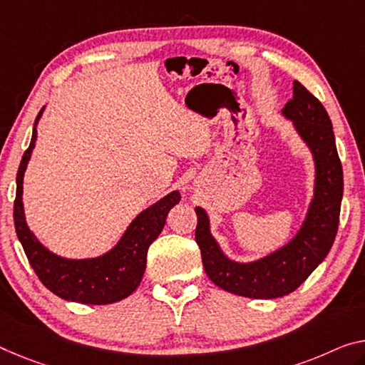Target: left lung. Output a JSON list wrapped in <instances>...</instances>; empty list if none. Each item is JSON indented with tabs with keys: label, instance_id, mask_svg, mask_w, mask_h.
Instances as JSON below:
<instances>
[{
	"label": "left lung",
	"instance_id": "8db88e82",
	"mask_svg": "<svg viewBox=\"0 0 365 365\" xmlns=\"http://www.w3.org/2000/svg\"><path fill=\"white\" fill-rule=\"evenodd\" d=\"M282 114L294 122L310 147L317 168L315 195L292 241L259 261L235 262L222 253L210 235L205 210L195 207V241L207 276L227 292L250 299H277L294 292L327 257L339 225L343 166L327 109L304 85L294 81V98L285 104Z\"/></svg>",
	"mask_w": 365,
	"mask_h": 365
}]
</instances>
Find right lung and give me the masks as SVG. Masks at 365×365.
<instances>
[{"instance_id":"1","label":"right lung","mask_w":365,"mask_h":365,"mask_svg":"<svg viewBox=\"0 0 365 365\" xmlns=\"http://www.w3.org/2000/svg\"><path fill=\"white\" fill-rule=\"evenodd\" d=\"M43 110V109H42ZM38 112L36 125L41 119ZM37 130L34 127L29 148L22 155L18 176H16L14 227L24 253L34 272L46 287L60 299L86 305H108L130 295L138 287L147 266L150 245L158 238L166 223L168 212L175 207L181 195L178 190L165 195L142 214L137 215L124 237L109 253L93 259H65L38 243L27 228L22 207V178L36 145Z\"/></svg>"}]
</instances>
